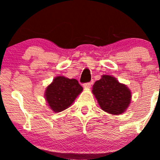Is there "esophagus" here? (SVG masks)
<instances>
[{
	"mask_svg": "<svg viewBox=\"0 0 160 160\" xmlns=\"http://www.w3.org/2000/svg\"><path fill=\"white\" fill-rule=\"evenodd\" d=\"M91 86V82H86V83L83 84V87L86 88V89H89Z\"/></svg>",
	"mask_w": 160,
	"mask_h": 160,
	"instance_id": "34e87169",
	"label": "esophagus"
}]
</instances>
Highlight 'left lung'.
I'll use <instances>...</instances> for the list:
<instances>
[{
    "instance_id": "1",
    "label": "left lung",
    "mask_w": 160,
    "mask_h": 160,
    "mask_svg": "<svg viewBox=\"0 0 160 160\" xmlns=\"http://www.w3.org/2000/svg\"><path fill=\"white\" fill-rule=\"evenodd\" d=\"M92 92L101 108L113 115L123 113L132 97L128 87L109 75H103L102 79L95 82Z\"/></svg>"
}]
</instances>
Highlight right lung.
I'll list each match as a JSON object with an SVG mask.
<instances>
[{"instance_id": "right-lung-1", "label": "right lung", "mask_w": 160, "mask_h": 160, "mask_svg": "<svg viewBox=\"0 0 160 160\" xmlns=\"http://www.w3.org/2000/svg\"><path fill=\"white\" fill-rule=\"evenodd\" d=\"M82 91V87L75 79L57 77L46 89L45 97L54 112L67 109Z\"/></svg>"}]
</instances>
